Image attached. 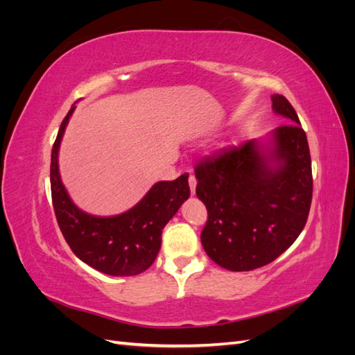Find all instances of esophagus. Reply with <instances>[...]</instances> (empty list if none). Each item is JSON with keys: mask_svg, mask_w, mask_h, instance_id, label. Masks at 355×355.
Instances as JSON below:
<instances>
[{"mask_svg": "<svg viewBox=\"0 0 355 355\" xmlns=\"http://www.w3.org/2000/svg\"><path fill=\"white\" fill-rule=\"evenodd\" d=\"M196 187H197V179L194 175L189 176V188H191V194L194 196L196 194Z\"/></svg>", "mask_w": 355, "mask_h": 355, "instance_id": "1", "label": "esophagus"}]
</instances>
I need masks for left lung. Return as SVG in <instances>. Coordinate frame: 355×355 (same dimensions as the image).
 Returning <instances> with one entry per match:
<instances>
[{"mask_svg":"<svg viewBox=\"0 0 355 355\" xmlns=\"http://www.w3.org/2000/svg\"><path fill=\"white\" fill-rule=\"evenodd\" d=\"M272 111L288 120L268 139L223 149L197 166V197L209 220L201 244L230 271H252L277 259L302 232L313 198L306 135L296 111L272 94Z\"/></svg>","mask_w":355,"mask_h":355,"instance_id":"left-lung-1","label":"left lung"}]
</instances>
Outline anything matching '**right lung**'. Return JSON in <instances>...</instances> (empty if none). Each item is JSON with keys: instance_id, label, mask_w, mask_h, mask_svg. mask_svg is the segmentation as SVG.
<instances>
[{"instance_id": "obj_1", "label": "right lung", "mask_w": 355, "mask_h": 355, "mask_svg": "<svg viewBox=\"0 0 355 355\" xmlns=\"http://www.w3.org/2000/svg\"><path fill=\"white\" fill-rule=\"evenodd\" d=\"M63 118L51 149V198L59 228L75 256L94 270L114 277L146 271L161 247V232L189 198L188 173L176 180H161L135 207L114 216H96L75 206L59 173V148L69 118Z\"/></svg>"}]
</instances>
